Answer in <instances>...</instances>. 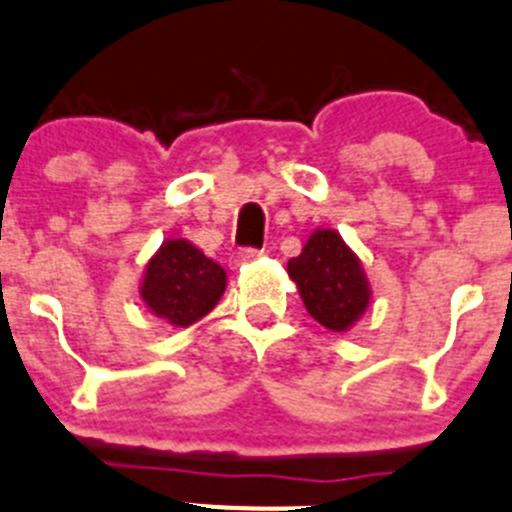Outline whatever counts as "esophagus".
<instances>
[{
	"label": "esophagus",
	"mask_w": 512,
	"mask_h": 512,
	"mask_svg": "<svg viewBox=\"0 0 512 512\" xmlns=\"http://www.w3.org/2000/svg\"><path fill=\"white\" fill-rule=\"evenodd\" d=\"M262 255V250H252V247H245V250H237L234 252V257H232V262L237 267L240 265H247V262H252V260H257V257Z\"/></svg>",
	"instance_id": "esophagus-1"
}]
</instances>
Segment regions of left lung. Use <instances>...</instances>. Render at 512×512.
<instances>
[{"instance_id": "left-lung-1", "label": "left lung", "mask_w": 512, "mask_h": 512, "mask_svg": "<svg viewBox=\"0 0 512 512\" xmlns=\"http://www.w3.org/2000/svg\"><path fill=\"white\" fill-rule=\"evenodd\" d=\"M288 275L305 310L333 333L356 326L371 303L364 265L336 229H315L303 252L288 262Z\"/></svg>"}]
</instances>
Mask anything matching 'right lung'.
Listing matches in <instances>:
<instances>
[{
    "mask_svg": "<svg viewBox=\"0 0 512 512\" xmlns=\"http://www.w3.org/2000/svg\"><path fill=\"white\" fill-rule=\"evenodd\" d=\"M227 288V272L184 237L166 240L143 270L141 295L156 318L186 328L209 313Z\"/></svg>",
    "mask_w": 512,
    "mask_h": 512,
    "instance_id": "1",
    "label": "right lung"
}]
</instances>
